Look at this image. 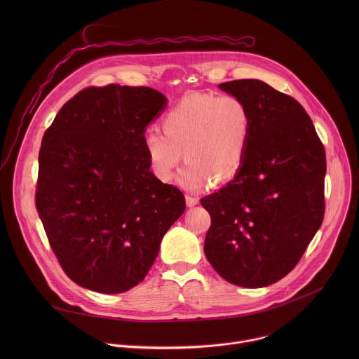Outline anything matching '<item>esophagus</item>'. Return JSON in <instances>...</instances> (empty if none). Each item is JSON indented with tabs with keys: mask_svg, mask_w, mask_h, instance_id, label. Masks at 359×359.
<instances>
[{
	"mask_svg": "<svg viewBox=\"0 0 359 359\" xmlns=\"http://www.w3.org/2000/svg\"><path fill=\"white\" fill-rule=\"evenodd\" d=\"M186 203H187V206H189V208H193V206H196V204L198 203V198H197V197H194V196L187 194V196H186Z\"/></svg>",
	"mask_w": 359,
	"mask_h": 359,
	"instance_id": "obj_1",
	"label": "esophagus"
}]
</instances>
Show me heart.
<instances>
[{
  "label": "heart",
  "instance_id": "heart-1",
  "mask_svg": "<svg viewBox=\"0 0 359 359\" xmlns=\"http://www.w3.org/2000/svg\"><path fill=\"white\" fill-rule=\"evenodd\" d=\"M162 129L163 133L149 130L144 135L153 172L169 182L184 158L187 165L180 182L184 187L200 189L209 180L222 184L236 176L245 156L251 116L237 96L194 92L168 112Z\"/></svg>",
  "mask_w": 359,
  "mask_h": 359
}]
</instances>
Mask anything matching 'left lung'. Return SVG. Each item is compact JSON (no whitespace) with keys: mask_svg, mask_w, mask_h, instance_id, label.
I'll return each mask as SVG.
<instances>
[{"mask_svg":"<svg viewBox=\"0 0 359 359\" xmlns=\"http://www.w3.org/2000/svg\"><path fill=\"white\" fill-rule=\"evenodd\" d=\"M241 99L250 139L236 177L200 200L212 217L204 254L226 281L267 287L301 260L325 212V150L292 96L257 79L219 85Z\"/></svg>","mask_w":359,"mask_h":359,"instance_id":"obj_1","label":"left lung"}]
</instances>
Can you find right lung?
Returning a JSON list of instances; mask_svg holds the SVG:
<instances>
[{
  "instance_id": "obj_1",
  "label": "right lung",
  "mask_w": 359,
  "mask_h": 359,
  "mask_svg": "<svg viewBox=\"0 0 359 359\" xmlns=\"http://www.w3.org/2000/svg\"><path fill=\"white\" fill-rule=\"evenodd\" d=\"M147 86H89L45 130L35 208L65 274L104 294L137 285L186 201L150 168L144 130L166 107Z\"/></svg>"
}]
</instances>
